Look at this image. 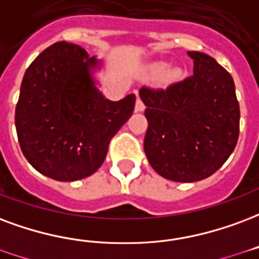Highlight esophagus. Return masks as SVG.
Returning a JSON list of instances; mask_svg holds the SVG:
<instances>
[{
	"label": "esophagus",
	"instance_id": "34e87169",
	"mask_svg": "<svg viewBox=\"0 0 259 259\" xmlns=\"http://www.w3.org/2000/svg\"><path fill=\"white\" fill-rule=\"evenodd\" d=\"M136 112H143V111L145 110V105L144 103L141 101V99L140 97H137V101H136V107H135Z\"/></svg>",
	"mask_w": 259,
	"mask_h": 259
}]
</instances>
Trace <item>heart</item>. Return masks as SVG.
<instances>
[{
  "label": "heart",
  "mask_w": 259,
  "mask_h": 259,
  "mask_svg": "<svg viewBox=\"0 0 259 259\" xmlns=\"http://www.w3.org/2000/svg\"><path fill=\"white\" fill-rule=\"evenodd\" d=\"M148 75L151 78H160V82L162 85H173L176 82L181 78L183 75V71L181 68L177 66L168 67V63L166 61H156V63H152L151 66L148 67Z\"/></svg>",
  "instance_id": "b5f03b06"
}]
</instances>
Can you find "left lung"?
Wrapping results in <instances>:
<instances>
[{"mask_svg":"<svg viewBox=\"0 0 259 259\" xmlns=\"http://www.w3.org/2000/svg\"><path fill=\"white\" fill-rule=\"evenodd\" d=\"M193 75L166 91L143 88L144 151L155 171L176 183L210 177L239 139L240 110L231 74L208 55L188 52Z\"/></svg>","mask_w":259,"mask_h":259,"instance_id":"obj_1","label":"left lung"}]
</instances>
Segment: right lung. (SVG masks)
Listing matches in <instances>:
<instances>
[{
    "instance_id": "obj_1",
    "label": "right lung",
    "mask_w": 259,
    "mask_h": 259,
    "mask_svg": "<svg viewBox=\"0 0 259 259\" xmlns=\"http://www.w3.org/2000/svg\"><path fill=\"white\" fill-rule=\"evenodd\" d=\"M104 61L79 45L53 44L23 76L15 124L23 155L37 171L76 181L97 171L111 139L135 110L136 95L105 99L97 74Z\"/></svg>"
}]
</instances>
